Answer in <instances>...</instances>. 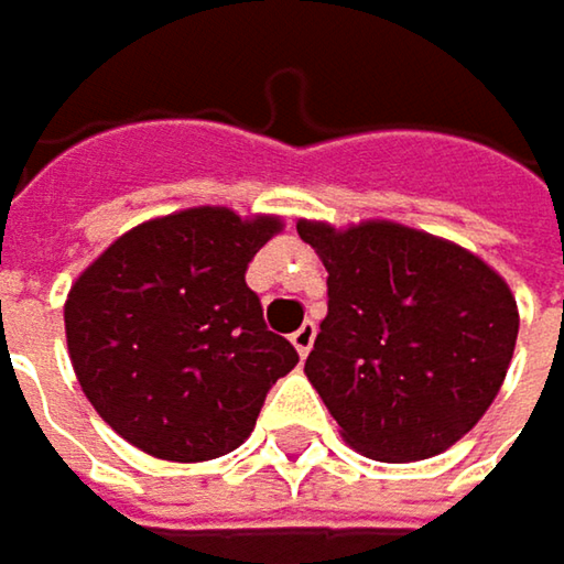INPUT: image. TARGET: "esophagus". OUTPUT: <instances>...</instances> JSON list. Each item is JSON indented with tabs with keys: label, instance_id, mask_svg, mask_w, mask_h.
I'll use <instances>...</instances> for the list:
<instances>
[{
	"label": "esophagus",
	"instance_id": "34e87169",
	"mask_svg": "<svg viewBox=\"0 0 564 564\" xmlns=\"http://www.w3.org/2000/svg\"><path fill=\"white\" fill-rule=\"evenodd\" d=\"M292 345H295V351L305 358V355L312 351V345H315V325H312V322L299 325V332H292Z\"/></svg>",
	"mask_w": 564,
	"mask_h": 564
}]
</instances>
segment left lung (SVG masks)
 I'll use <instances>...</instances> for the list:
<instances>
[{"label": "left lung", "mask_w": 564, "mask_h": 564, "mask_svg": "<svg viewBox=\"0 0 564 564\" xmlns=\"http://www.w3.org/2000/svg\"><path fill=\"white\" fill-rule=\"evenodd\" d=\"M328 269V315L305 361L312 388L365 456L443 453L499 394L519 308L479 256L430 232L368 219L299 223Z\"/></svg>", "instance_id": "left-lung-1"}]
</instances>
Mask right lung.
Returning a JSON list of instances; mask_svg holds the SVG:
<instances>
[{
  "instance_id": "right-lung-1",
  "label": "right lung",
  "mask_w": 564,
  "mask_h": 564,
  "mask_svg": "<svg viewBox=\"0 0 564 564\" xmlns=\"http://www.w3.org/2000/svg\"><path fill=\"white\" fill-rule=\"evenodd\" d=\"M279 216L193 206L134 226L72 285L65 335L91 408L138 449L203 463L236 449L299 351L246 285Z\"/></svg>"
}]
</instances>
